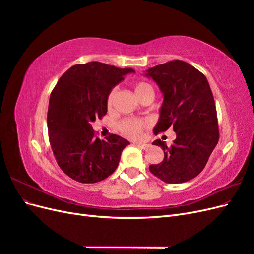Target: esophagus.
<instances>
[{"instance_id":"34e87169","label":"esophagus","mask_w":254,"mask_h":254,"mask_svg":"<svg viewBox=\"0 0 254 254\" xmlns=\"http://www.w3.org/2000/svg\"><path fill=\"white\" fill-rule=\"evenodd\" d=\"M136 146H139V147H141V148H143V149H145V148H147L148 147V144H146V143H141V142H139V143H136L135 144Z\"/></svg>"}]
</instances>
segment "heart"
Instances as JSON below:
<instances>
[{"label":"heart","mask_w":254,"mask_h":254,"mask_svg":"<svg viewBox=\"0 0 254 254\" xmlns=\"http://www.w3.org/2000/svg\"><path fill=\"white\" fill-rule=\"evenodd\" d=\"M133 91L136 95V97L141 99L145 95L147 94H153L152 87L149 83L146 81H136L133 83ZM115 96H117V89L113 88L110 92L108 96H107V108L111 109L112 105L114 103ZM150 123L148 120H143V119H133V118H127L119 122L118 128L120 131L126 135L130 139H140L143 130L145 128L149 127Z\"/></svg>","instance_id":"b5f03b06"}]
</instances>
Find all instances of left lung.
Listing matches in <instances>:
<instances>
[{
	"label": "left lung",
	"mask_w": 254,
	"mask_h": 254,
	"mask_svg": "<svg viewBox=\"0 0 254 254\" xmlns=\"http://www.w3.org/2000/svg\"><path fill=\"white\" fill-rule=\"evenodd\" d=\"M146 75L158 83L164 95L153 133L170 127L176 132L170 147L161 140L152 143L164 150V159L151 164L149 171L166 183L187 182L202 172L219 139L210 84L200 71L178 59L153 66Z\"/></svg>",
	"instance_id": "8db88e82"
}]
</instances>
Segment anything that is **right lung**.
<instances>
[{"mask_svg": "<svg viewBox=\"0 0 254 254\" xmlns=\"http://www.w3.org/2000/svg\"><path fill=\"white\" fill-rule=\"evenodd\" d=\"M132 68L92 61L75 64L53 89L48 130L54 156L63 172L81 183H95L109 177L119 165L129 142L117 134L96 137L91 122L107 113V96Z\"/></svg>", "mask_w": 254, "mask_h": 254, "instance_id": "1", "label": "right lung"}]
</instances>
